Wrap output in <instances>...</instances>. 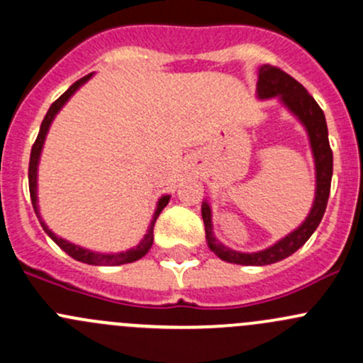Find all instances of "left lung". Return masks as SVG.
<instances>
[{"instance_id": "left-lung-1", "label": "left lung", "mask_w": 363, "mask_h": 363, "mask_svg": "<svg viewBox=\"0 0 363 363\" xmlns=\"http://www.w3.org/2000/svg\"><path fill=\"white\" fill-rule=\"evenodd\" d=\"M256 93H258L259 100L277 96L281 104L303 124L307 135H309L311 151H313L314 167H316V193H314V203L306 221L279 242L258 252H239L223 246L212 233L211 207L207 202H202L205 239H207L208 247L216 256L228 263H237V265H270V263L288 258L296 250H300L321 223L325 208H327L328 195H330L332 170H334V155H332L330 144H328V128L325 113L302 84L296 82L294 77H290L281 68L263 65L258 69Z\"/></svg>"}]
</instances>
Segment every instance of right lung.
Returning a JSON list of instances; mask_svg holds the SVG:
<instances>
[{"label": "right lung", "instance_id": "add662e5", "mask_svg": "<svg viewBox=\"0 0 363 363\" xmlns=\"http://www.w3.org/2000/svg\"><path fill=\"white\" fill-rule=\"evenodd\" d=\"M93 77V73H89V75L82 77L80 80H77L75 84H72V86L68 87L67 91H65L63 94H61L60 98H57L56 101H54L52 105H50L49 112L45 113V117H43L42 121V126H40V131H38V137H36L35 144H33L31 147V156H29V172H28V177H29V195H31V203H33V208H35V214L38 216L40 223H42L43 230H45L47 235L50 237V239L54 240V242L57 244V246L61 247L67 255L72 256L73 259H77V262H82V263H89V265H105V267H113V265H123V263H131V262H137V259H140L142 256L147 255V251L151 250L152 246V240H155V223L156 219H158L160 212L163 211L164 207H167L168 200H170V196L164 195L161 196L160 202H158V207H156L155 211V216H152V221H151V226H149L147 233H145L144 239L140 240V244H138L137 247H133V250H128L124 252H112V255H105V252H94V251H89V250H84V247L80 246H75V244L68 242V240L61 239V237H57L56 233H52L49 230V226L45 225V223L42 221V218H40V212H38V196H36V172H38V161H40V155H42V147H43V142H45V137H47V131H49L50 128V123L54 121V117H56V113L63 108V105L67 104L69 100V96H72L73 93H75L77 89H79L80 86H82L84 82H87V80Z\"/></svg>", "mask_w": 363, "mask_h": 363}]
</instances>
